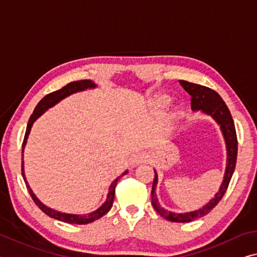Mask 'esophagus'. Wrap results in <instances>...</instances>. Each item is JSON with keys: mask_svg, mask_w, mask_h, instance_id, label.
<instances>
[{"mask_svg": "<svg viewBox=\"0 0 257 257\" xmlns=\"http://www.w3.org/2000/svg\"><path fill=\"white\" fill-rule=\"evenodd\" d=\"M149 160H150V157H149L148 153L140 152V153H137V154H135V156H134L133 160H132V165L136 167L138 165L144 164V162H148Z\"/></svg>", "mask_w": 257, "mask_h": 257, "instance_id": "1", "label": "esophagus"}]
</instances>
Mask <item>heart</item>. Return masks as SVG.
I'll return each mask as SVG.
<instances>
[{
  "instance_id": "1",
  "label": "heart",
  "mask_w": 257,
  "mask_h": 257,
  "mask_svg": "<svg viewBox=\"0 0 257 257\" xmlns=\"http://www.w3.org/2000/svg\"><path fill=\"white\" fill-rule=\"evenodd\" d=\"M169 101H170L169 96L165 95V93H162V95L157 96L156 98L152 100V107H153L154 111L162 112L167 106H168ZM177 116H178V112L173 111V112H170L168 114V117H167V119H168V121H173L175 119H177Z\"/></svg>"
}]
</instances>
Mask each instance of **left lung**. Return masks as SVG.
I'll return each mask as SVG.
<instances>
[{"label":"left lung","instance_id":"left-lung-1","mask_svg":"<svg viewBox=\"0 0 257 257\" xmlns=\"http://www.w3.org/2000/svg\"><path fill=\"white\" fill-rule=\"evenodd\" d=\"M180 83L185 89V91L189 92V95L191 96V108H192V111H201L202 113L207 114V115H210L219 125V128L222 130L224 141H225L226 144L227 156L225 174H224V180L222 182L221 187H219L218 192L202 208L189 211V213H173V211H168L165 208H162L160 203H159L156 193V187L158 184V174L154 170V180L152 184V191H151L153 208L157 210L158 214H160V216L168 219L170 222L187 223L205 216V215L208 214L221 201L224 193L226 192L227 186H229V183L235 168L238 153V141L237 134H235L234 122L233 119H232L231 113L229 108H227L226 104L222 99V97L216 91H214L210 88L205 87V85L191 83L184 80H180Z\"/></svg>","mask_w":257,"mask_h":257}]
</instances>
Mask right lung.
<instances>
[{"label":"right lung","instance_id":"obj_1","mask_svg":"<svg viewBox=\"0 0 257 257\" xmlns=\"http://www.w3.org/2000/svg\"><path fill=\"white\" fill-rule=\"evenodd\" d=\"M92 88H96V84L93 83L91 80L74 81V82H71V83L66 84L62 89H59V90L49 93V95H47L46 97H43V98L39 101V104L36 105L33 114H32L30 120H28L25 137H24V142H23V150H22L23 153H24V149H25L28 135H30V132L32 129V125H33L34 121L38 119L39 116L42 115V114L46 112L48 108L52 107L57 103H59V101L62 99L66 98L67 96L72 95V93L83 91V90H87V89H92ZM23 157H24V154H23ZM127 173H128V170H125L123 174H121L119 177H116L115 180L112 182V184L109 185V189H108L106 201H105L98 209H96L95 211H92V213H89V214H85V215H75V214L60 213V211L54 210V209L49 208V207H47L46 205H43V203L41 202L38 198H36V195L33 193V191H32L31 186L28 185V183L26 181V177H25V170H24V161L22 162L23 178L26 183V187H27L28 192H30L32 199H33V201L35 202V205L38 206L44 214H47L48 216H50V217L55 218V219H58V221H62V222H65V223H70V224H88V223H91L93 221H96V219L100 218L101 216H104V215L112 208L113 200H114V194H115V186H116L117 181L120 180V177L124 176V175Z\"/></svg>","mask_w":257,"mask_h":257}]
</instances>
